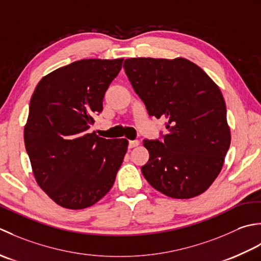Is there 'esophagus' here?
I'll use <instances>...</instances> for the list:
<instances>
[{"instance_id": "34e87169", "label": "esophagus", "mask_w": 261, "mask_h": 261, "mask_svg": "<svg viewBox=\"0 0 261 261\" xmlns=\"http://www.w3.org/2000/svg\"><path fill=\"white\" fill-rule=\"evenodd\" d=\"M138 145H140V142H138L137 140H135V141H129V142H128V147H129V148L136 147V146H138Z\"/></svg>"}]
</instances>
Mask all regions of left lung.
Here are the masks:
<instances>
[{
    "label": "left lung",
    "mask_w": 261,
    "mask_h": 261,
    "mask_svg": "<svg viewBox=\"0 0 261 261\" xmlns=\"http://www.w3.org/2000/svg\"><path fill=\"white\" fill-rule=\"evenodd\" d=\"M124 68L148 115L167 118L162 141L143 142L150 153L141 168L144 178L171 198L203 194L221 172L231 143L220 88L181 57L128 58Z\"/></svg>",
    "instance_id": "left-lung-1"
}]
</instances>
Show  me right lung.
Wrapping results in <instances>:
<instances>
[{
  "mask_svg": "<svg viewBox=\"0 0 261 261\" xmlns=\"http://www.w3.org/2000/svg\"><path fill=\"white\" fill-rule=\"evenodd\" d=\"M118 60H81L47 74L31 97L24 145L39 187L64 208L82 210L113 187L128 146L89 133L102 111Z\"/></svg>",
  "mask_w": 261,
  "mask_h": 261,
  "instance_id": "right-lung-1",
  "label": "right lung"
}]
</instances>
